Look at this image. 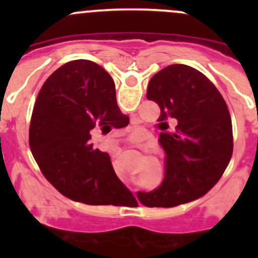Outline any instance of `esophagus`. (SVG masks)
I'll return each instance as SVG.
<instances>
[{
  "label": "esophagus",
  "instance_id": "34e87169",
  "mask_svg": "<svg viewBox=\"0 0 258 258\" xmlns=\"http://www.w3.org/2000/svg\"><path fill=\"white\" fill-rule=\"evenodd\" d=\"M134 144H136V142H134ZM118 146H117V145H114L113 146V147H112V151H114V152H116V150H118Z\"/></svg>",
  "mask_w": 258,
  "mask_h": 258
}]
</instances>
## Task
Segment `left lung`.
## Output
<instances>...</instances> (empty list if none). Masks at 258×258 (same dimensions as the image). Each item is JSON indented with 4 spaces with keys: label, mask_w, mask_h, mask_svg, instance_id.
<instances>
[{
    "label": "left lung",
    "mask_w": 258,
    "mask_h": 258,
    "mask_svg": "<svg viewBox=\"0 0 258 258\" xmlns=\"http://www.w3.org/2000/svg\"><path fill=\"white\" fill-rule=\"evenodd\" d=\"M147 98L161 108L158 128L165 178L151 192H137L147 207H173L204 196L221 178L233 151L227 105L211 81L186 64H170L148 82ZM178 121L167 132V119Z\"/></svg>",
    "instance_id": "obj_1"
}]
</instances>
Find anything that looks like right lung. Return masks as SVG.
I'll return each mask as SVG.
<instances>
[{"mask_svg":"<svg viewBox=\"0 0 258 258\" xmlns=\"http://www.w3.org/2000/svg\"><path fill=\"white\" fill-rule=\"evenodd\" d=\"M128 122L107 71L75 59L43 83L31 117L30 147L41 172L63 196L86 205L126 206L136 200L117 177L108 153L93 148L91 134Z\"/></svg>","mask_w":258,"mask_h":258,"instance_id":"add662e5","label":"right lung"}]
</instances>
